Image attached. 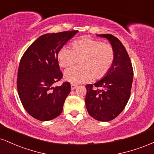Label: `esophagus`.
<instances>
[{
    "label": "esophagus",
    "mask_w": 154,
    "mask_h": 154,
    "mask_svg": "<svg viewBox=\"0 0 154 154\" xmlns=\"http://www.w3.org/2000/svg\"><path fill=\"white\" fill-rule=\"evenodd\" d=\"M77 85H75V84H72L71 85V89L72 90H75V88H77Z\"/></svg>",
    "instance_id": "esophagus-1"
}]
</instances>
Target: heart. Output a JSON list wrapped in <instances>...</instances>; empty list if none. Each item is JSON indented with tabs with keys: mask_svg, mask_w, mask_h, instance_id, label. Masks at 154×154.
<instances>
[{
	"mask_svg": "<svg viewBox=\"0 0 154 154\" xmlns=\"http://www.w3.org/2000/svg\"><path fill=\"white\" fill-rule=\"evenodd\" d=\"M79 60V66H72L64 72L68 82L79 84L88 82L92 77L100 79L109 72L114 60V51L109 44L91 38H82L74 42L72 49L63 47L58 53L61 67H68Z\"/></svg>",
	"mask_w": 154,
	"mask_h": 154,
	"instance_id": "1",
	"label": "heart"
}]
</instances>
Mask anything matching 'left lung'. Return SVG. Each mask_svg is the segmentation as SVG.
I'll list each match as a JSON object with an SVG mask.
<instances>
[{
  "mask_svg": "<svg viewBox=\"0 0 154 154\" xmlns=\"http://www.w3.org/2000/svg\"><path fill=\"white\" fill-rule=\"evenodd\" d=\"M107 39L114 51L110 70L95 84L85 86V105L88 114L95 119L109 122L125 109L130 96L133 69L126 49L121 41L111 34L97 35Z\"/></svg>",
  "mask_w": 154,
  "mask_h": 154,
  "instance_id": "8db88e82",
  "label": "left lung"
}]
</instances>
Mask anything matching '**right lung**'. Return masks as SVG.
Returning <instances> with one entry per match:
<instances>
[{"mask_svg":"<svg viewBox=\"0 0 154 154\" xmlns=\"http://www.w3.org/2000/svg\"><path fill=\"white\" fill-rule=\"evenodd\" d=\"M77 30L41 35L27 48L19 63L17 90L28 114L40 121H49L61 114L71 91L68 82L53 85L62 78L58 53Z\"/></svg>","mask_w":154,"mask_h":154,"instance_id":"obj_1","label":"right lung"}]
</instances>
